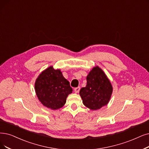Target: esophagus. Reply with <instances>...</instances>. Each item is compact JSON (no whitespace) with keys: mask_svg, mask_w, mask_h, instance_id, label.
I'll return each instance as SVG.
<instances>
[{"mask_svg":"<svg viewBox=\"0 0 149 149\" xmlns=\"http://www.w3.org/2000/svg\"><path fill=\"white\" fill-rule=\"evenodd\" d=\"M79 91H80V87H76V88H74V92H75L76 93H78V92H79Z\"/></svg>","mask_w":149,"mask_h":149,"instance_id":"1","label":"esophagus"}]
</instances>
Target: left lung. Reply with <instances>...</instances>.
I'll use <instances>...</instances> for the list:
<instances>
[{"label": "left lung", "instance_id": "left-lung-1", "mask_svg": "<svg viewBox=\"0 0 149 149\" xmlns=\"http://www.w3.org/2000/svg\"><path fill=\"white\" fill-rule=\"evenodd\" d=\"M87 85L80 90L83 104L95 111L108 104L113 91L111 83L103 70L94 67L87 76Z\"/></svg>", "mask_w": 149, "mask_h": 149}]
</instances>
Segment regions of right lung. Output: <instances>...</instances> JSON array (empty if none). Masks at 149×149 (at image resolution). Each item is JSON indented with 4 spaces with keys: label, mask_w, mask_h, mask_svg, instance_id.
<instances>
[{
    "label": "right lung",
    "mask_w": 149,
    "mask_h": 149,
    "mask_svg": "<svg viewBox=\"0 0 149 149\" xmlns=\"http://www.w3.org/2000/svg\"><path fill=\"white\" fill-rule=\"evenodd\" d=\"M35 91L40 102L52 110L61 108L73 89L60 69L50 66L41 72L35 82Z\"/></svg>",
    "instance_id": "1"
}]
</instances>
